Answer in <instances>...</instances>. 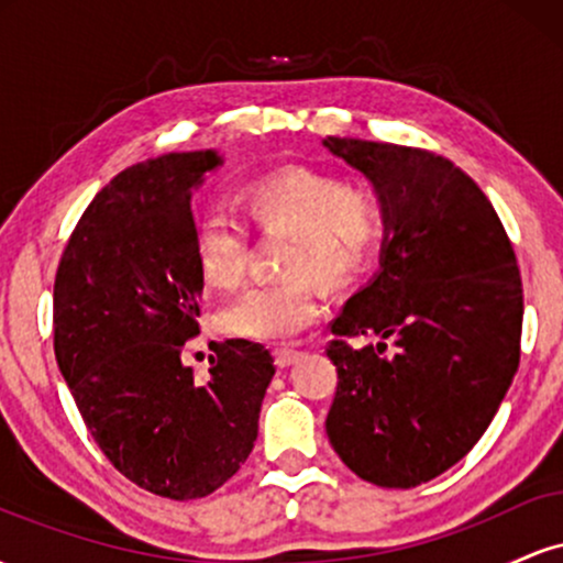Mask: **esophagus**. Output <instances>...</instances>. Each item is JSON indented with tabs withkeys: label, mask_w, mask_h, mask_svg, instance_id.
<instances>
[{
	"label": "esophagus",
	"mask_w": 563,
	"mask_h": 563,
	"mask_svg": "<svg viewBox=\"0 0 563 563\" xmlns=\"http://www.w3.org/2000/svg\"><path fill=\"white\" fill-rule=\"evenodd\" d=\"M299 349H294V346H280V349H275V365L277 367H288V365H294L296 360H299Z\"/></svg>",
	"instance_id": "obj_1"
}]
</instances>
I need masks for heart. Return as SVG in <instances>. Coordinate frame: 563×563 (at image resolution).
<instances>
[{"mask_svg": "<svg viewBox=\"0 0 563 563\" xmlns=\"http://www.w3.org/2000/svg\"><path fill=\"white\" fill-rule=\"evenodd\" d=\"M245 214L260 230H286V277L254 283L219 312L224 333L249 341H288L318 320L322 299L318 274L328 286L360 280L386 241V203L367 179H341L318 169H280L256 177L243 192ZM196 254L200 273L217 288H232L249 267V232L228 206L198 219Z\"/></svg>", "mask_w": 563, "mask_h": 563, "instance_id": "b5f03b06", "label": "heart"}]
</instances>
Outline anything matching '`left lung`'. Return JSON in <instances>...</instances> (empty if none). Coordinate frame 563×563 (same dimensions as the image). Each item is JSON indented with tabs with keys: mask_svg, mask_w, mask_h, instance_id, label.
<instances>
[{
	"mask_svg": "<svg viewBox=\"0 0 563 563\" xmlns=\"http://www.w3.org/2000/svg\"><path fill=\"white\" fill-rule=\"evenodd\" d=\"M322 145L386 203L380 273L331 322L325 431L360 479L410 489L479 442L516 376L525 290L514 245L482 187L452 161L391 142ZM378 334L376 347H352Z\"/></svg>",
	"mask_w": 563,
	"mask_h": 563,
	"instance_id": "8db88e82",
	"label": "left lung"
}]
</instances>
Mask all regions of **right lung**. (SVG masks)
<instances>
[{
    "mask_svg": "<svg viewBox=\"0 0 563 563\" xmlns=\"http://www.w3.org/2000/svg\"><path fill=\"white\" fill-rule=\"evenodd\" d=\"M214 166V151L129 166L87 206L55 275V357L89 434L129 482L172 500L238 474L275 376L269 349L245 339L214 344L203 384L183 365L203 296L190 190Z\"/></svg>",
    "mask_w": 563,
    "mask_h": 563,
    "instance_id": "right-lung-1",
    "label": "right lung"
}]
</instances>
